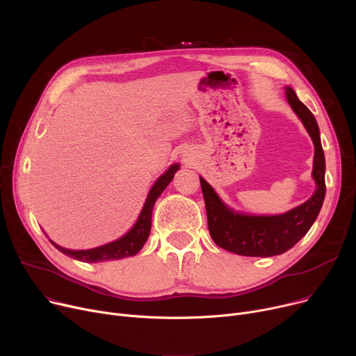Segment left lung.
I'll return each instance as SVG.
<instances>
[{
	"label": "left lung",
	"mask_w": 356,
	"mask_h": 356,
	"mask_svg": "<svg viewBox=\"0 0 356 356\" xmlns=\"http://www.w3.org/2000/svg\"><path fill=\"white\" fill-rule=\"evenodd\" d=\"M284 90L289 105L305 125L314 145L312 177L316 189L312 197L284 213H242L223 202L212 186L200 176L211 236L218 247L238 255L273 257L289 251L309 232L325 200L326 163L319 125L310 109L297 98L293 88L286 86Z\"/></svg>",
	"instance_id": "1"
}]
</instances>
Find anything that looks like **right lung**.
I'll return each instance as SVG.
<instances>
[{
  "label": "right lung",
  "mask_w": 356,
  "mask_h": 356,
  "mask_svg": "<svg viewBox=\"0 0 356 356\" xmlns=\"http://www.w3.org/2000/svg\"><path fill=\"white\" fill-rule=\"evenodd\" d=\"M180 168L179 163L170 164V167L154 181V184L149 189L145 202L143 204V209L136 220V223L128 232H125L122 236H120L115 241H111L108 244L89 248V250H69L63 248L59 244H56L51 241L46 232L44 235L49 238V241L53 244L54 248H58L65 255L74 258L78 261H83V263H102V261H115L122 259L127 257H134L147 242L149 236V231H152V215L154 203L159 199V196L164 192V189L168 186L175 177V173Z\"/></svg>",
  "instance_id": "obj_1"
}]
</instances>
